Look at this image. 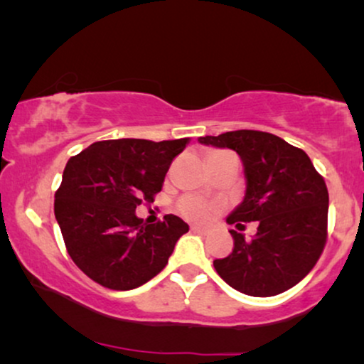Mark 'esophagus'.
<instances>
[{"mask_svg":"<svg viewBox=\"0 0 364 364\" xmlns=\"http://www.w3.org/2000/svg\"><path fill=\"white\" fill-rule=\"evenodd\" d=\"M191 230H192V232H197V233H202V235H207V233H208V228H205V227H197V225H192Z\"/></svg>","mask_w":364,"mask_h":364,"instance_id":"esophagus-1","label":"esophagus"}]
</instances>
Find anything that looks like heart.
I'll return each mask as SVG.
<instances>
[{
    "instance_id": "obj_1",
    "label": "heart",
    "mask_w": 364,
    "mask_h": 364,
    "mask_svg": "<svg viewBox=\"0 0 364 364\" xmlns=\"http://www.w3.org/2000/svg\"><path fill=\"white\" fill-rule=\"evenodd\" d=\"M177 210L191 222H205L212 212L217 210L215 203H210L196 196L182 197L177 203Z\"/></svg>"
}]
</instances>
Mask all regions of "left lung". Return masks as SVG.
<instances>
[{
  "label": "left lung",
  "instance_id": "1",
  "mask_svg": "<svg viewBox=\"0 0 364 364\" xmlns=\"http://www.w3.org/2000/svg\"><path fill=\"white\" fill-rule=\"evenodd\" d=\"M198 142L240 156L247 191L227 222L258 223L252 240L230 230L232 253L213 260L218 275L250 296H273L295 287L315 267L328 237V188L310 157L278 136L247 129Z\"/></svg>",
  "mask_w": 364,
  "mask_h": 364
}]
</instances>
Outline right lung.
Listing matches in <instances>:
<instances>
[{"instance_id":"1","label":"right lung","mask_w":364,"mask_h":364,"mask_svg":"<svg viewBox=\"0 0 364 364\" xmlns=\"http://www.w3.org/2000/svg\"><path fill=\"white\" fill-rule=\"evenodd\" d=\"M188 137L94 142L71 157L54 196L69 257L99 285L132 290L162 272L188 225L177 215L146 223L137 205L154 202Z\"/></svg>"}]
</instances>
